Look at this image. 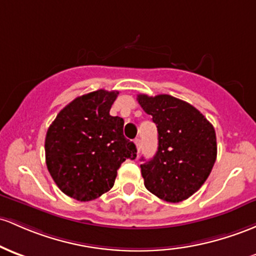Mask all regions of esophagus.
<instances>
[{
    "label": "esophagus",
    "instance_id": "obj_1",
    "mask_svg": "<svg viewBox=\"0 0 256 256\" xmlns=\"http://www.w3.org/2000/svg\"><path fill=\"white\" fill-rule=\"evenodd\" d=\"M134 144H136V147H137V150H141V144H142V142H141V138H136L134 140Z\"/></svg>",
    "mask_w": 256,
    "mask_h": 256
}]
</instances>
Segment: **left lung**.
<instances>
[{
    "mask_svg": "<svg viewBox=\"0 0 256 256\" xmlns=\"http://www.w3.org/2000/svg\"><path fill=\"white\" fill-rule=\"evenodd\" d=\"M137 100L158 128V150L141 165L146 188L170 203L190 198L215 164L214 126L198 109L170 94H138Z\"/></svg>",
    "mask_w": 256,
    "mask_h": 256,
    "instance_id": "left-lung-1",
    "label": "left lung"
}]
</instances>
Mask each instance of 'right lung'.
Returning <instances> with one entry per match:
<instances>
[{"mask_svg": "<svg viewBox=\"0 0 256 256\" xmlns=\"http://www.w3.org/2000/svg\"><path fill=\"white\" fill-rule=\"evenodd\" d=\"M118 94L97 90L75 98L47 130V169L62 192L76 200L108 192L120 165L136 158V146L122 134L124 120L109 114Z\"/></svg>", "mask_w": 256, "mask_h": 256, "instance_id": "obj_1", "label": "right lung"}]
</instances>
